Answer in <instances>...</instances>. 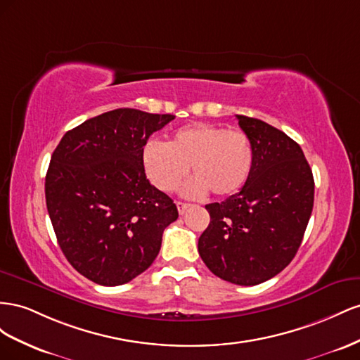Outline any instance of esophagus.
<instances>
[{"instance_id":"1","label":"esophagus","mask_w":360,"mask_h":360,"mask_svg":"<svg viewBox=\"0 0 360 360\" xmlns=\"http://www.w3.org/2000/svg\"><path fill=\"white\" fill-rule=\"evenodd\" d=\"M176 207H178V211L179 214H186V211L190 208V203H186V202H176Z\"/></svg>"}]
</instances>
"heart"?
Returning <instances> with one entry per match:
<instances>
[{"label": "heart", "mask_w": 360, "mask_h": 360, "mask_svg": "<svg viewBox=\"0 0 360 360\" xmlns=\"http://www.w3.org/2000/svg\"><path fill=\"white\" fill-rule=\"evenodd\" d=\"M141 161L149 181L164 193L176 191L191 166L194 178L186 187L188 196L202 198L211 191L217 198H229L250 178L253 146L241 129L194 123L174 132L167 145L148 141Z\"/></svg>", "instance_id": "obj_1"}]
</instances>
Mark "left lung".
Returning <instances> with one entry per match:
<instances>
[{"instance_id": "left-lung-1", "label": "left lung", "mask_w": 360, "mask_h": 360, "mask_svg": "<svg viewBox=\"0 0 360 360\" xmlns=\"http://www.w3.org/2000/svg\"><path fill=\"white\" fill-rule=\"evenodd\" d=\"M253 146L240 193L207 205L199 255L220 279L252 286L271 279L299 250L314 208V176L302 148L269 123L237 116Z\"/></svg>"}]
</instances>
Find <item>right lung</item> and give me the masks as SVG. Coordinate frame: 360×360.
<instances>
[{"label":"right lung","mask_w":360,"mask_h":360,"mask_svg":"<svg viewBox=\"0 0 360 360\" xmlns=\"http://www.w3.org/2000/svg\"><path fill=\"white\" fill-rule=\"evenodd\" d=\"M174 119L136 108L91 117L60 140L45 178V198L61 252L74 269L104 286L148 270L162 232L178 219L166 193L150 186L141 150Z\"/></svg>","instance_id":"1"}]
</instances>
